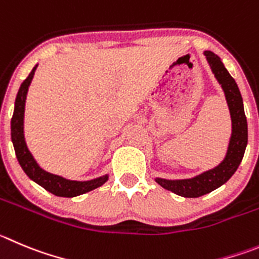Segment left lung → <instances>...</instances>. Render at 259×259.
<instances>
[{"label":"left lung","mask_w":259,"mask_h":259,"mask_svg":"<svg viewBox=\"0 0 259 259\" xmlns=\"http://www.w3.org/2000/svg\"><path fill=\"white\" fill-rule=\"evenodd\" d=\"M204 55H206L207 61H208L214 76L225 92V97H226L229 110H230L231 122H233V133H231L230 144H229L226 157L217 167L200 174L193 179H185V180L156 179V181L161 187L185 198L202 197L225 184L238 170L241 159H243L244 152H245L246 143H248V124H246L243 98H241L238 84L229 74L226 67L222 64L221 59L217 55H214L211 51H206Z\"/></svg>","instance_id":"obj_1"}]
</instances>
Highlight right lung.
<instances>
[{"label":"right lung","instance_id":"1","mask_svg":"<svg viewBox=\"0 0 259 259\" xmlns=\"http://www.w3.org/2000/svg\"><path fill=\"white\" fill-rule=\"evenodd\" d=\"M35 69L37 66L31 70L28 78L21 83L15 100L14 115L11 118V141H13L14 148H15L16 158H18L24 172L29 176V179L35 181L38 185L57 197L71 198L91 192V190L105 184L108 176H101V178L89 181H72L61 178V176L53 175L39 167V165L35 162V159L33 158L26 147L25 139H24V110H25L26 93H28L31 79L34 76Z\"/></svg>","mask_w":259,"mask_h":259}]
</instances>
